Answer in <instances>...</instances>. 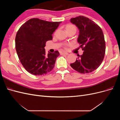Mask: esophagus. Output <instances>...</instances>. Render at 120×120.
<instances>
[{
    "label": "esophagus",
    "instance_id": "obj_1",
    "mask_svg": "<svg viewBox=\"0 0 120 120\" xmlns=\"http://www.w3.org/2000/svg\"><path fill=\"white\" fill-rule=\"evenodd\" d=\"M60 54L61 55H68V53L67 52H61Z\"/></svg>",
    "mask_w": 120,
    "mask_h": 120
}]
</instances>
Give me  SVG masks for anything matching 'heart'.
Listing matches in <instances>:
<instances>
[{
  "label": "heart",
  "mask_w": 120,
  "mask_h": 120,
  "mask_svg": "<svg viewBox=\"0 0 120 120\" xmlns=\"http://www.w3.org/2000/svg\"><path fill=\"white\" fill-rule=\"evenodd\" d=\"M66 30L67 32L72 31V30L75 31V32H76V31H77V27H76L74 24H68L66 25ZM55 33H56V32H55ZM68 45V43H64V44L63 45V47H64V49H67V46Z\"/></svg>",
  "instance_id": "obj_1"
}]
</instances>
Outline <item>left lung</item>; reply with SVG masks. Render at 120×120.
<instances>
[{
	"mask_svg": "<svg viewBox=\"0 0 120 120\" xmlns=\"http://www.w3.org/2000/svg\"><path fill=\"white\" fill-rule=\"evenodd\" d=\"M79 30L78 41L83 50L71 67L81 74H88L99 68L104 60L106 44L101 27L89 18L79 16L71 19Z\"/></svg>",
	"mask_w": 120,
	"mask_h": 120,
	"instance_id": "1",
	"label": "left lung"
}]
</instances>
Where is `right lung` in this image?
I'll return each instance as SVG.
<instances>
[{"label":"right lung","mask_w":120,"mask_h":120,"mask_svg":"<svg viewBox=\"0 0 120 120\" xmlns=\"http://www.w3.org/2000/svg\"><path fill=\"white\" fill-rule=\"evenodd\" d=\"M61 21H49L34 18L22 24L15 37L16 52L23 67L28 72L42 75L50 72L54 67L59 52L46 54L47 41L52 39V34Z\"/></svg>","instance_id":"right-lung-1"}]
</instances>
